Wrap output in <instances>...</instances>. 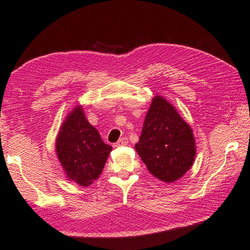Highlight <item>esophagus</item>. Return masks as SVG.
<instances>
[{
  "label": "esophagus",
  "mask_w": 250,
  "mask_h": 250,
  "mask_svg": "<svg viewBox=\"0 0 250 250\" xmlns=\"http://www.w3.org/2000/svg\"><path fill=\"white\" fill-rule=\"evenodd\" d=\"M128 144H129L128 137H121V139L115 144V147H122V146H126Z\"/></svg>",
  "instance_id": "34e87169"
}]
</instances>
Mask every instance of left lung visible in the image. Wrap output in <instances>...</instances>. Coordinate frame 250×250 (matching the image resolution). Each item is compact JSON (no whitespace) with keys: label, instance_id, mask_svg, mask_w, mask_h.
<instances>
[{"label":"left lung","instance_id":"8db88e82","mask_svg":"<svg viewBox=\"0 0 250 250\" xmlns=\"http://www.w3.org/2000/svg\"><path fill=\"white\" fill-rule=\"evenodd\" d=\"M135 149L153 176L174 183L192 167L196 147L190 125L167 100L156 95Z\"/></svg>","mask_w":250,"mask_h":250}]
</instances>
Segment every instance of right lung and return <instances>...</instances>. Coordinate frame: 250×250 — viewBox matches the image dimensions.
<instances>
[{"label": "right lung", "mask_w": 250, "mask_h": 250, "mask_svg": "<svg viewBox=\"0 0 250 250\" xmlns=\"http://www.w3.org/2000/svg\"><path fill=\"white\" fill-rule=\"evenodd\" d=\"M111 149L89 124L82 105L67 114L56 137V153L66 178L82 187L100 177Z\"/></svg>", "instance_id": "1"}]
</instances>
